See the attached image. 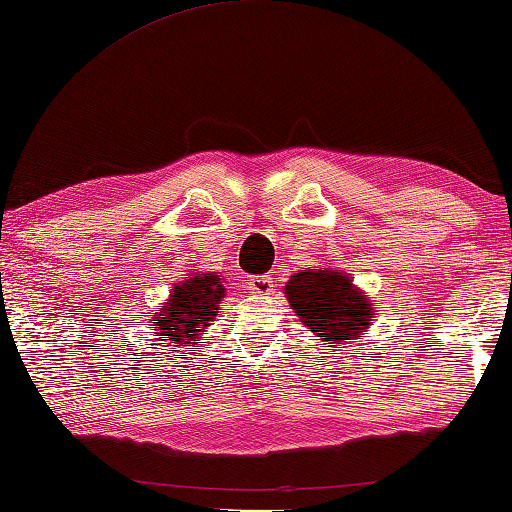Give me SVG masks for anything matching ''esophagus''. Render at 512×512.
<instances>
[{"mask_svg":"<svg viewBox=\"0 0 512 512\" xmlns=\"http://www.w3.org/2000/svg\"><path fill=\"white\" fill-rule=\"evenodd\" d=\"M250 289L255 291V294H271L273 291V278L271 275H255V278H250Z\"/></svg>","mask_w":512,"mask_h":512,"instance_id":"obj_1","label":"esophagus"}]
</instances>
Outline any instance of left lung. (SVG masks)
Returning a JSON list of instances; mask_svg holds the SVG:
<instances>
[{
  "instance_id": "8db88e82",
  "label": "left lung",
  "mask_w": 512,
  "mask_h": 512,
  "mask_svg": "<svg viewBox=\"0 0 512 512\" xmlns=\"http://www.w3.org/2000/svg\"><path fill=\"white\" fill-rule=\"evenodd\" d=\"M285 294L298 319L328 344L360 339L373 321L371 300L346 273L330 269L300 271L291 275Z\"/></svg>"
}]
</instances>
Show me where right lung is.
<instances>
[{
  "label": "right lung",
  "mask_w": 512,
  "mask_h": 512,
  "mask_svg": "<svg viewBox=\"0 0 512 512\" xmlns=\"http://www.w3.org/2000/svg\"><path fill=\"white\" fill-rule=\"evenodd\" d=\"M223 296V280L216 273H196L189 280L175 282L168 303L152 316V323L159 330L157 337H166L175 346L196 344L198 335L205 332L209 321H214Z\"/></svg>",
  "instance_id": "add662e5"
}]
</instances>
